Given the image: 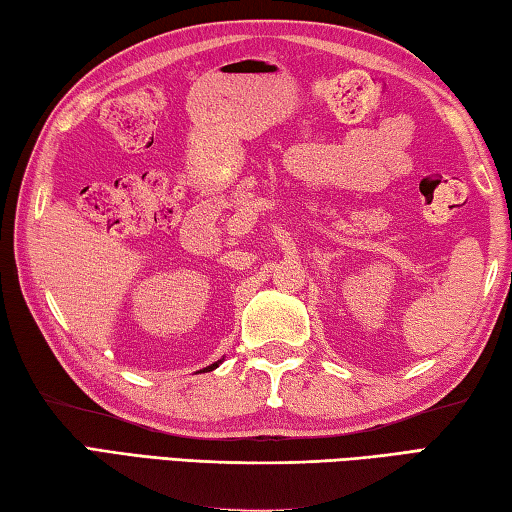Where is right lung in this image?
I'll use <instances>...</instances> for the list:
<instances>
[{
    "mask_svg": "<svg viewBox=\"0 0 512 512\" xmlns=\"http://www.w3.org/2000/svg\"><path fill=\"white\" fill-rule=\"evenodd\" d=\"M215 366H218V364H211V366H209V369H206V371H213V369H215Z\"/></svg>",
    "mask_w": 512,
    "mask_h": 512,
    "instance_id": "add662e5",
    "label": "right lung"
}]
</instances>
